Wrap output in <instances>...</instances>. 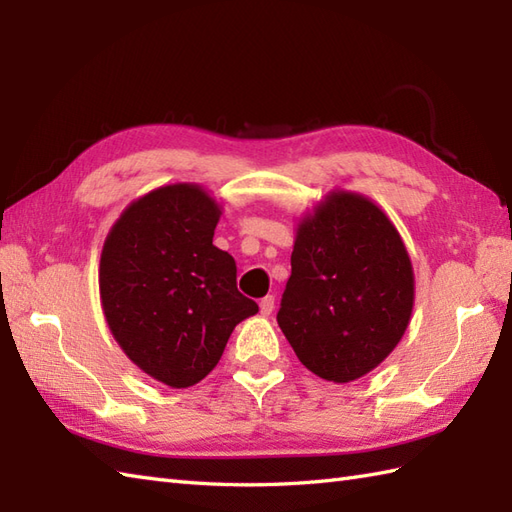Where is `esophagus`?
<instances>
[{"mask_svg": "<svg viewBox=\"0 0 512 512\" xmlns=\"http://www.w3.org/2000/svg\"><path fill=\"white\" fill-rule=\"evenodd\" d=\"M259 310H262L264 317H270L275 310V297L273 295H266L262 301H259Z\"/></svg>", "mask_w": 512, "mask_h": 512, "instance_id": "esophagus-1", "label": "esophagus"}]
</instances>
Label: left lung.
<instances>
[{"mask_svg": "<svg viewBox=\"0 0 512 512\" xmlns=\"http://www.w3.org/2000/svg\"><path fill=\"white\" fill-rule=\"evenodd\" d=\"M290 264L277 323L312 374L352 383L394 352L416 279L398 228L374 200L332 189L299 217Z\"/></svg>", "mask_w": 512, "mask_h": 512, "instance_id": "1", "label": "left lung"}]
</instances>
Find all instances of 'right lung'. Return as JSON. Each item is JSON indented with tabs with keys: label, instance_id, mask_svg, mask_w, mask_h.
I'll use <instances>...</instances> for the list:
<instances>
[{
	"label": "right lung",
	"instance_id": "obj_1",
	"mask_svg": "<svg viewBox=\"0 0 512 512\" xmlns=\"http://www.w3.org/2000/svg\"><path fill=\"white\" fill-rule=\"evenodd\" d=\"M222 204L195 182L140 195L107 233L101 306L138 369L184 389L220 363L235 325L259 312L237 290L235 259L213 244Z\"/></svg>",
	"mask_w": 512,
	"mask_h": 512
}]
</instances>
